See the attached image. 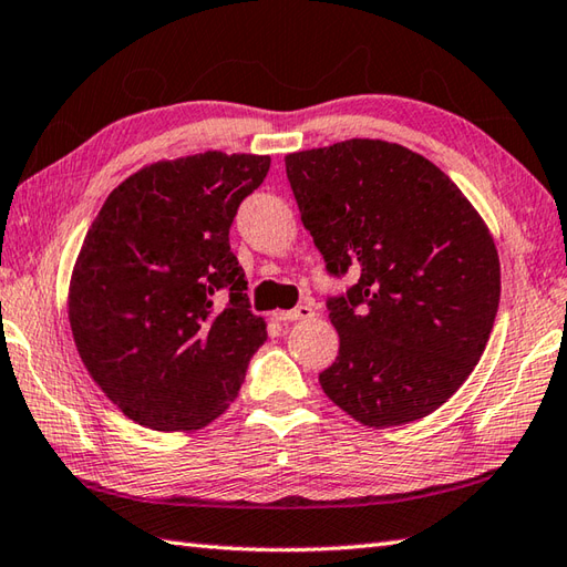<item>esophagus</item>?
Returning a JSON list of instances; mask_svg holds the SVG:
<instances>
[{"label": "esophagus", "instance_id": "34e87169", "mask_svg": "<svg viewBox=\"0 0 567 567\" xmlns=\"http://www.w3.org/2000/svg\"><path fill=\"white\" fill-rule=\"evenodd\" d=\"M312 316H316V310H312L310 306H296L293 310H279V312H274V318L276 320H281V322H298V320H310Z\"/></svg>", "mask_w": 567, "mask_h": 567}]
</instances>
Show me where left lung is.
<instances>
[{
	"label": "left lung",
	"mask_w": 567,
	"mask_h": 567,
	"mask_svg": "<svg viewBox=\"0 0 567 567\" xmlns=\"http://www.w3.org/2000/svg\"><path fill=\"white\" fill-rule=\"evenodd\" d=\"M303 228L327 271L339 354L324 395L363 426L422 420L481 361L499 306V257L471 200L430 159L351 137L286 155Z\"/></svg>",
	"instance_id": "8db88e82"
}]
</instances>
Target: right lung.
I'll list each match as a JSON object with an SVG mask.
<instances>
[{
	"mask_svg": "<svg viewBox=\"0 0 567 567\" xmlns=\"http://www.w3.org/2000/svg\"><path fill=\"white\" fill-rule=\"evenodd\" d=\"M269 165L220 150L153 162L113 188L86 230L70 327L84 369L128 420L192 432L237 398L267 322L249 310L228 235Z\"/></svg>",
	"mask_w": 567,
	"mask_h": 567,
	"instance_id": "add662e5",
	"label": "right lung"
}]
</instances>
